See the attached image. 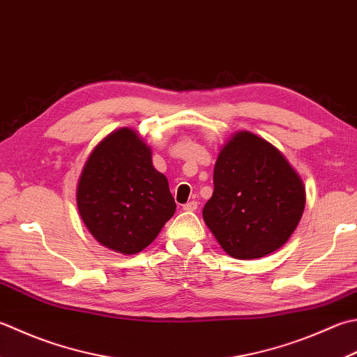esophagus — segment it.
Returning a JSON list of instances; mask_svg holds the SVG:
<instances>
[{
    "label": "esophagus",
    "mask_w": 357,
    "mask_h": 357,
    "mask_svg": "<svg viewBox=\"0 0 357 357\" xmlns=\"http://www.w3.org/2000/svg\"><path fill=\"white\" fill-rule=\"evenodd\" d=\"M183 208H184V211H187V212H193V211H197V208H198V202H197V201H190V202H187V204H184V206H183Z\"/></svg>",
    "instance_id": "1"
}]
</instances>
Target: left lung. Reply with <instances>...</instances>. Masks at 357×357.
Instances as JSON below:
<instances>
[{
	"label": "left lung",
	"mask_w": 357,
	"mask_h": 357,
	"mask_svg": "<svg viewBox=\"0 0 357 357\" xmlns=\"http://www.w3.org/2000/svg\"><path fill=\"white\" fill-rule=\"evenodd\" d=\"M213 195L202 218L226 252L238 260L272 254L289 240L305 208V187L274 145L241 131L222 146Z\"/></svg>",
	"instance_id": "1"
}]
</instances>
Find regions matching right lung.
Here are the masks:
<instances>
[{
	"label": "right lung",
	"mask_w": 357,
	"mask_h": 357,
	"mask_svg": "<svg viewBox=\"0 0 357 357\" xmlns=\"http://www.w3.org/2000/svg\"><path fill=\"white\" fill-rule=\"evenodd\" d=\"M77 207L97 241L127 255L149 246L176 211L169 181L130 128L111 132L91 153L77 187Z\"/></svg>",
	"instance_id": "obj_1"
}]
</instances>
